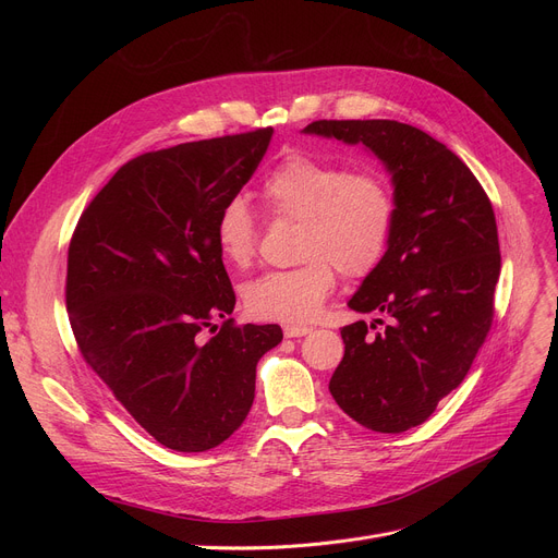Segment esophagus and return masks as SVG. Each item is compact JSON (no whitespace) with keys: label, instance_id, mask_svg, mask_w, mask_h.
<instances>
[{"label":"esophagus","instance_id":"esophagus-1","mask_svg":"<svg viewBox=\"0 0 558 558\" xmlns=\"http://www.w3.org/2000/svg\"><path fill=\"white\" fill-rule=\"evenodd\" d=\"M310 332H312L310 326H284V337H289V339L305 337V335H310Z\"/></svg>","mask_w":558,"mask_h":558}]
</instances>
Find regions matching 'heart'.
I'll return each instance as SVG.
<instances>
[{
  "mask_svg": "<svg viewBox=\"0 0 558 558\" xmlns=\"http://www.w3.org/2000/svg\"><path fill=\"white\" fill-rule=\"evenodd\" d=\"M262 198L278 219L301 221L294 269L269 271L242 289L244 307L267 320L301 324L314 318L337 284V269L368 276L387 255L396 223V196L377 169H353L328 158L294 151L262 183ZM221 257L244 269L257 253V219L234 196L215 221Z\"/></svg>",
  "mask_w": 558,
  "mask_h": 558,
  "instance_id": "1",
  "label": "heart"
}]
</instances>
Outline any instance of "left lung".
Listing matches in <instances>:
<instances>
[{
	"mask_svg": "<svg viewBox=\"0 0 558 558\" xmlns=\"http://www.w3.org/2000/svg\"><path fill=\"white\" fill-rule=\"evenodd\" d=\"M310 135L364 144L393 181L396 223L383 262L348 301L383 312L341 328L343 360L330 393L360 425L398 434L425 423L457 389L493 324L500 242L493 205L459 156L425 131L393 120H318ZM375 328V324H371Z\"/></svg>",
	"mask_w": 558,
	"mask_h": 558,
	"instance_id": "1",
	"label": "left lung"
}]
</instances>
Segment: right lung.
Returning <instances> with one entry per match:
<instances>
[{
    "label": "right lung",
    "mask_w": 558,
    "mask_h": 558,
    "mask_svg": "<svg viewBox=\"0 0 558 558\" xmlns=\"http://www.w3.org/2000/svg\"><path fill=\"white\" fill-rule=\"evenodd\" d=\"M274 129L185 142L117 169L83 210L68 251L65 303L85 364L175 452L213 450L255 398V366L280 326H238L215 240ZM225 324L219 333L211 318ZM210 327L208 341L199 332Z\"/></svg>",
    "instance_id": "1"
}]
</instances>
